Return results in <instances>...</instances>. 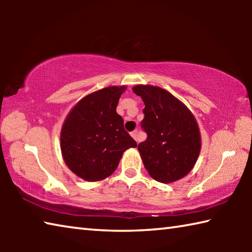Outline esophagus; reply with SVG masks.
Segmentation results:
<instances>
[{"mask_svg": "<svg viewBox=\"0 0 252 252\" xmlns=\"http://www.w3.org/2000/svg\"><path fill=\"white\" fill-rule=\"evenodd\" d=\"M131 136L132 138H133L136 142L139 143V136H138V131H133V132H131Z\"/></svg>", "mask_w": 252, "mask_h": 252, "instance_id": "esophagus-1", "label": "esophagus"}]
</instances>
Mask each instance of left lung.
<instances>
[{
  "mask_svg": "<svg viewBox=\"0 0 252 252\" xmlns=\"http://www.w3.org/2000/svg\"><path fill=\"white\" fill-rule=\"evenodd\" d=\"M132 90L146 105L141 126L148 136L138 146L144 168L162 183L186 177L194 167L201 149L193 114L164 89L140 84Z\"/></svg>",
  "mask_w": 252,
  "mask_h": 252,
  "instance_id": "obj_1",
  "label": "left lung"
}]
</instances>
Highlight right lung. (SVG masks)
Instances as JSON below:
<instances>
[{
	"label": "right lung",
	"instance_id": "obj_1",
	"mask_svg": "<svg viewBox=\"0 0 252 252\" xmlns=\"http://www.w3.org/2000/svg\"><path fill=\"white\" fill-rule=\"evenodd\" d=\"M126 87H108L84 96L67 114L61 130L63 159L85 181H100L118 168L123 152L136 142L117 113Z\"/></svg>",
	"mask_w": 252,
	"mask_h": 252
}]
</instances>
